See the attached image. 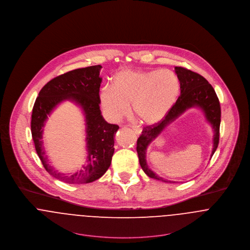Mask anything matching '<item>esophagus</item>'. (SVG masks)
Segmentation results:
<instances>
[{
	"instance_id": "esophagus-1",
	"label": "esophagus",
	"mask_w": 250,
	"mask_h": 250,
	"mask_svg": "<svg viewBox=\"0 0 250 250\" xmlns=\"http://www.w3.org/2000/svg\"><path fill=\"white\" fill-rule=\"evenodd\" d=\"M133 130H134V133H135V135H136V136H140V135H141V133H142V130H141L140 128H136V127H134V128H133Z\"/></svg>"
}]
</instances>
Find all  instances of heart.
<instances>
[{
  "label": "heart",
  "mask_w": 250,
  "mask_h": 250,
  "mask_svg": "<svg viewBox=\"0 0 250 250\" xmlns=\"http://www.w3.org/2000/svg\"><path fill=\"white\" fill-rule=\"evenodd\" d=\"M111 85L101 90L100 103L113 122L125 116L131 103L133 114L142 124L155 125L169 113L180 94V81L170 70H122Z\"/></svg>",
  "instance_id": "heart-1"
}]
</instances>
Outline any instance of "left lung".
Listing matches in <instances>:
<instances>
[{
  "instance_id": "obj_1",
  "label": "left lung",
  "mask_w": 250,
  "mask_h": 250,
  "mask_svg": "<svg viewBox=\"0 0 250 250\" xmlns=\"http://www.w3.org/2000/svg\"><path fill=\"white\" fill-rule=\"evenodd\" d=\"M175 72L180 81V95L177 101L172 107V109L169 111V113L161 122L145 127L143 129L142 135L137 141V152L139 162L144 172L151 178L170 183L175 182L163 179L148 167L146 162L147 146L164 130L167 125L173 123L187 109L193 106H197L203 111L207 121L210 124L214 133L213 146L210 156L212 157L219 144L221 123L220 103L212 86L202 75L191 72V70H188L186 68L176 67Z\"/></svg>"
}]
</instances>
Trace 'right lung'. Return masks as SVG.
<instances>
[{
	"mask_svg": "<svg viewBox=\"0 0 250 250\" xmlns=\"http://www.w3.org/2000/svg\"><path fill=\"white\" fill-rule=\"evenodd\" d=\"M101 68V65H95L73 70L55 77L41 89L33 106L31 132L36 151L45 170L65 183L92 182L103 176L111 163L114 153V136L119 126L105 122L101 114L99 105ZM66 100L77 103L83 108L87 134L86 162L80 170L71 174L60 173L49 165L42 142L46 118L59 103Z\"/></svg>",
	"mask_w": 250,
	"mask_h": 250,
	"instance_id": "add662e5",
	"label": "right lung"
}]
</instances>
